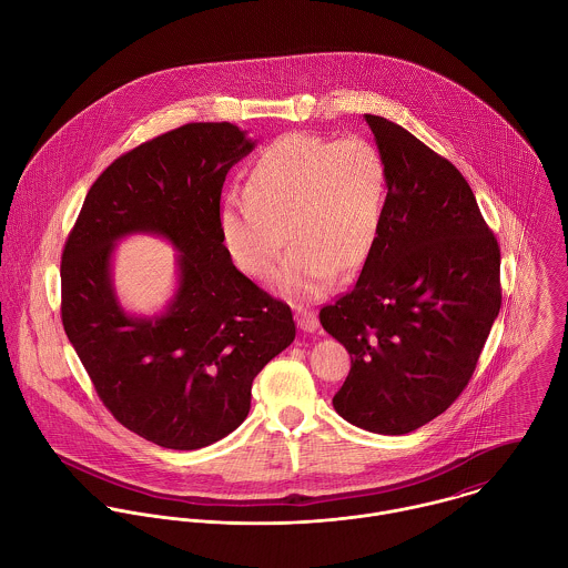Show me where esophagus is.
<instances>
[{"label": "esophagus", "mask_w": 568, "mask_h": 568, "mask_svg": "<svg viewBox=\"0 0 568 568\" xmlns=\"http://www.w3.org/2000/svg\"><path fill=\"white\" fill-rule=\"evenodd\" d=\"M296 323H298V327H301L305 334H314V332L321 327L318 318H316L312 312L303 310V307H298V312H296Z\"/></svg>", "instance_id": "34e87169"}]
</instances>
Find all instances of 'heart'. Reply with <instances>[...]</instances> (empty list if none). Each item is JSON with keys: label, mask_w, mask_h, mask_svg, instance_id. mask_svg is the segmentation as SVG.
I'll use <instances>...</instances> for the list:
<instances>
[{"label": "heart", "mask_w": 568, "mask_h": 568, "mask_svg": "<svg viewBox=\"0 0 568 568\" xmlns=\"http://www.w3.org/2000/svg\"><path fill=\"white\" fill-rule=\"evenodd\" d=\"M386 202L388 169L371 140L292 131L256 153L243 197L230 195L220 211V232L252 278L272 272L287 236L292 250L274 283L285 294L316 298L338 272L351 276L368 261Z\"/></svg>", "instance_id": "b5f03b06"}]
</instances>
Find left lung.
Listing matches in <instances>:
<instances>
[{
    "instance_id": "left-lung-1",
    "label": "left lung",
    "mask_w": 568,
    "mask_h": 568,
    "mask_svg": "<svg viewBox=\"0 0 568 568\" xmlns=\"http://www.w3.org/2000/svg\"><path fill=\"white\" fill-rule=\"evenodd\" d=\"M364 120L388 169L384 224L321 325L351 355L336 413L368 433L406 435L467 386L500 312V247L453 162L382 115Z\"/></svg>"
}]
</instances>
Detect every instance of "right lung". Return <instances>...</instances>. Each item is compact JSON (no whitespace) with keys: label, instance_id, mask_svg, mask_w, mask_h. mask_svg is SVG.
<instances>
[{"label":"right lung","instance_id":"1","mask_svg":"<svg viewBox=\"0 0 568 568\" xmlns=\"http://www.w3.org/2000/svg\"><path fill=\"white\" fill-rule=\"evenodd\" d=\"M254 149L230 122H191L112 162L92 184L61 256V321L101 402L142 439L197 450L250 413L252 382L287 348L290 305L243 276L220 232L227 171ZM164 235L179 250L168 310H121L111 278L114 243Z\"/></svg>","mask_w":568,"mask_h":568}]
</instances>
